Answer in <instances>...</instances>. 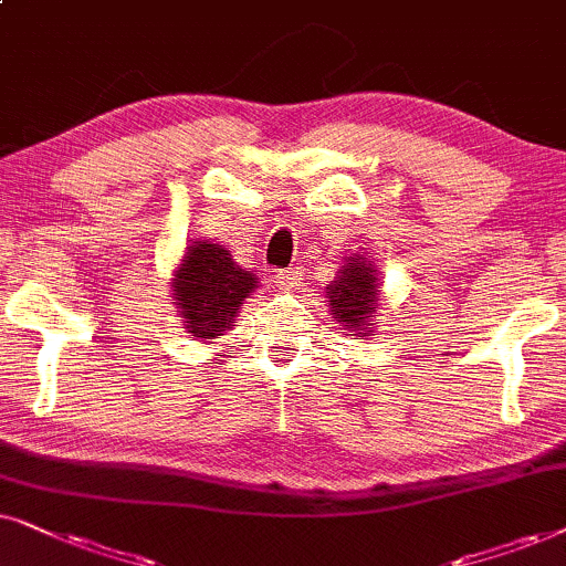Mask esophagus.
<instances>
[{"instance_id": "esophagus-1", "label": "esophagus", "mask_w": 566, "mask_h": 566, "mask_svg": "<svg viewBox=\"0 0 566 566\" xmlns=\"http://www.w3.org/2000/svg\"><path fill=\"white\" fill-rule=\"evenodd\" d=\"M300 279H303V271L300 269H287V271H279L276 274V284L282 290H295L297 284H300Z\"/></svg>"}]
</instances>
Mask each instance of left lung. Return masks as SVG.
Masks as SVG:
<instances>
[{
  "label": "left lung",
  "instance_id": "8db88e82",
  "mask_svg": "<svg viewBox=\"0 0 566 566\" xmlns=\"http://www.w3.org/2000/svg\"><path fill=\"white\" fill-rule=\"evenodd\" d=\"M380 271L370 255L352 253L338 266L334 282L326 287L328 313L346 336L378 334V313L382 311Z\"/></svg>",
  "mask_w": 566,
  "mask_h": 566
}]
</instances>
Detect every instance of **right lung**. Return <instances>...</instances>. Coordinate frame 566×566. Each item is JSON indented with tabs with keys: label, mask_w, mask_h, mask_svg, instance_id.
<instances>
[{
	"label": "right lung",
	"mask_w": 566,
	"mask_h": 566,
	"mask_svg": "<svg viewBox=\"0 0 566 566\" xmlns=\"http://www.w3.org/2000/svg\"><path fill=\"white\" fill-rule=\"evenodd\" d=\"M259 290V276L240 266L228 248L214 240H188L172 269V305L186 334L214 344L235 326L240 307Z\"/></svg>",
	"instance_id": "1"
}]
</instances>
